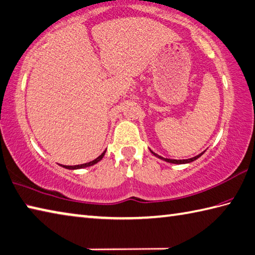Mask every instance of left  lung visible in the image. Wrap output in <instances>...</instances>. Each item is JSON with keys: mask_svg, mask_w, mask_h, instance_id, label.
Listing matches in <instances>:
<instances>
[{"mask_svg": "<svg viewBox=\"0 0 255 255\" xmlns=\"http://www.w3.org/2000/svg\"><path fill=\"white\" fill-rule=\"evenodd\" d=\"M151 151V150H150ZM153 154H154L156 157H158V158H161V160H163V161H165V162H169V163H173V164H185V163H191V162H193V161H195L196 158H199L201 155L203 154V152L201 153V154H199V155H196V156H194V157H191V158H187V160H172V158H165V157H162V156H160V155H157L156 153H154L153 151H151Z\"/></svg>", "mask_w": 255, "mask_h": 255, "instance_id": "obj_1", "label": "left lung"}]
</instances>
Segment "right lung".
Masks as SVG:
<instances>
[{
  "instance_id": "add662e5",
  "label": "right lung",
  "mask_w": 255,
  "mask_h": 255,
  "mask_svg": "<svg viewBox=\"0 0 255 255\" xmlns=\"http://www.w3.org/2000/svg\"><path fill=\"white\" fill-rule=\"evenodd\" d=\"M105 154V151L101 154L99 157L95 158V160L91 161L89 163H84V164H80V165H63V167H65V169H69V170H78V169H83V167H88V166H91V165H94L95 163L100 162L101 160H102L103 156Z\"/></svg>"
}]
</instances>
